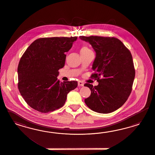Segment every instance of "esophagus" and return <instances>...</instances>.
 Returning a JSON list of instances; mask_svg holds the SVG:
<instances>
[{
    "mask_svg": "<svg viewBox=\"0 0 155 155\" xmlns=\"http://www.w3.org/2000/svg\"><path fill=\"white\" fill-rule=\"evenodd\" d=\"M78 85L79 86H84V82H82V81H79V82H78Z\"/></svg>",
    "mask_w": 155,
    "mask_h": 155,
    "instance_id": "1",
    "label": "esophagus"
}]
</instances>
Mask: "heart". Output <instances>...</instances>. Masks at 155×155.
Wrapping results in <instances>:
<instances>
[{
	"label": "heart",
	"instance_id": "heart-1",
	"mask_svg": "<svg viewBox=\"0 0 155 155\" xmlns=\"http://www.w3.org/2000/svg\"><path fill=\"white\" fill-rule=\"evenodd\" d=\"M91 51V50L88 47H86V46H84V47L81 48V52H88V51Z\"/></svg>",
	"mask_w": 155,
	"mask_h": 155
}]
</instances>
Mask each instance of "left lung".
Listing matches in <instances>:
<instances>
[{
  "mask_svg": "<svg viewBox=\"0 0 155 155\" xmlns=\"http://www.w3.org/2000/svg\"><path fill=\"white\" fill-rule=\"evenodd\" d=\"M96 52L91 75L97 86L86 83L91 95L84 99L89 108L102 114L112 113L126 102L131 93L135 70L131 53L117 38L81 36Z\"/></svg>",
  "mask_w": 155,
  "mask_h": 155,
  "instance_id": "1",
  "label": "left lung"
}]
</instances>
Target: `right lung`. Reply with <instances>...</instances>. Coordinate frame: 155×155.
Returning a JSON list of instances; mask_svg holds the SVG:
<instances>
[{
    "label": "right lung",
    "instance_id": "obj_1",
    "mask_svg": "<svg viewBox=\"0 0 155 155\" xmlns=\"http://www.w3.org/2000/svg\"><path fill=\"white\" fill-rule=\"evenodd\" d=\"M77 37L38 38L26 49L18 68V89L26 103L43 113L62 107L67 95L77 87L76 81L60 82L58 70Z\"/></svg>",
    "mask_w": 155,
    "mask_h": 155
}]
</instances>
